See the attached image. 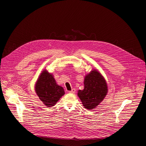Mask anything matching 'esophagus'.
I'll use <instances>...</instances> for the list:
<instances>
[{
	"label": "esophagus",
	"mask_w": 146,
	"mask_h": 146,
	"mask_svg": "<svg viewBox=\"0 0 146 146\" xmlns=\"http://www.w3.org/2000/svg\"><path fill=\"white\" fill-rule=\"evenodd\" d=\"M75 92H76V89H72L71 90L68 91V92L69 93H71V94H74Z\"/></svg>",
	"instance_id": "esophagus-1"
}]
</instances>
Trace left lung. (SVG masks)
<instances>
[{"instance_id": "obj_1", "label": "left lung", "mask_w": 146, "mask_h": 146, "mask_svg": "<svg viewBox=\"0 0 146 146\" xmlns=\"http://www.w3.org/2000/svg\"><path fill=\"white\" fill-rule=\"evenodd\" d=\"M108 92V86L103 76L94 70L85 76L84 89L78 95L85 108L92 110L100 104Z\"/></svg>"}]
</instances>
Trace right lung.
Returning <instances> with one entry per match:
<instances>
[{
    "label": "right lung",
    "instance_id": "obj_1",
    "mask_svg": "<svg viewBox=\"0 0 146 146\" xmlns=\"http://www.w3.org/2000/svg\"><path fill=\"white\" fill-rule=\"evenodd\" d=\"M35 92L40 100L48 107L54 105L64 95L63 88L57 85L52 75L47 70L40 74L35 85Z\"/></svg>",
    "mask_w": 146,
    "mask_h": 146
}]
</instances>
